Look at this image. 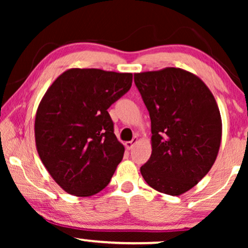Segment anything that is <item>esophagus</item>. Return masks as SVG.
Wrapping results in <instances>:
<instances>
[{
	"instance_id": "1",
	"label": "esophagus",
	"mask_w": 248,
	"mask_h": 248,
	"mask_svg": "<svg viewBox=\"0 0 248 248\" xmlns=\"http://www.w3.org/2000/svg\"><path fill=\"white\" fill-rule=\"evenodd\" d=\"M138 141H139L138 137H134L133 139H132V141H127V142H125V148H126V149H128V150H130V149L133 148L134 145L138 143Z\"/></svg>"
}]
</instances>
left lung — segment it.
I'll use <instances>...</instances> for the list:
<instances>
[{"instance_id": "8db88e82", "label": "left lung", "mask_w": 248, "mask_h": 248, "mask_svg": "<svg viewBox=\"0 0 248 248\" xmlns=\"http://www.w3.org/2000/svg\"><path fill=\"white\" fill-rule=\"evenodd\" d=\"M151 120V157L141 167L149 186L168 195L184 194L215 164L222 122L206 84L188 71L165 67L134 74Z\"/></svg>"}]
</instances>
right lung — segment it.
<instances>
[{"label": "right lung", "mask_w": 248, "mask_h": 248, "mask_svg": "<svg viewBox=\"0 0 248 248\" xmlns=\"http://www.w3.org/2000/svg\"><path fill=\"white\" fill-rule=\"evenodd\" d=\"M132 73L69 69L37 108L35 140L52 178L69 194L86 198L106 187L124 155L107 109L132 86Z\"/></svg>", "instance_id": "right-lung-1"}]
</instances>
